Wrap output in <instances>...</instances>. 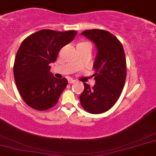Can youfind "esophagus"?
I'll return each instance as SVG.
<instances>
[{"mask_svg": "<svg viewBox=\"0 0 156 156\" xmlns=\"http://www.w3.org/2000/svg\"><path fill=\"white\" fill-rule=\"evenodd\" d=\"M68 82H69V83H74L76 82V80H73V79H69L68 80Z\"/></svg>", "mask_w": 156, "mask_h": 156, "instance_id": "obj_1", "label": "esophagus"}]
</instances>
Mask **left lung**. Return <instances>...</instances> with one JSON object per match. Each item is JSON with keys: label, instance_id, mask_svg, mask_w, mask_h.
<instances>
[{"label": "left lung", "instance_id": "obj_1", "mask_svg": "<svg viewBox=\"0 0 156 156\" xmlns=\"http://www.w3.org/2000/svg\"><path fill=\"white\" fill-rule=\"evenodd\" d=\"M81 35L91 40L98 49L94 63L95 85L90 87L84 83V90L80 96L81 106L90 114H101L114 106L125 86V51L119 40L105 30H86Z\"/></svg>", "mask_w": 156, "mask_h": 156}]
</instances>
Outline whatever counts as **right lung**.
Masks as SVG:
<instances>
[{
    "mask_svg": "<svg viewBox=\"0 0 156 156\" xmlns=\"http://www.w3.org/2000/svg\"><path fill=\"white\" fill-rule=\"evenodd\" d=\"M76 35L73 30L42 29L21 44L14 63V76L21 98L30 108L46 111L57 104L68 81L55 78L49 72V64L56 60L61 48Z\"/></svg>",
    "mask_w": 156,
    "mask_h": 156,
    "instance_id": "obj_1",
    "label": "right lung"
}]
</instances>
